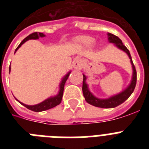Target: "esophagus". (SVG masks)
Wrapping results in <instances>:
<instances>
[{"label":"esophagus","mask_w":149,"mask_h":149,"mask_svg":"<svg viewBox=\"0 0 149 149\" xmlns=\"http://www.w3.org/2000/svg\"><path fill=\"white\" fill-rule=\"evenodd\" d=\"M83 66H84V61L81 59H77V60H74L73 63V67L75 69H78L81 70L82 69Z\"/></svg>","instance_id":"obj_1"}]
</instances>
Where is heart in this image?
I'll use <instances>...</instances> for the list:
<instances>
[{
	"instance_id": "1",
	"label": "heart",
	"mask_w": 149,
	"mask_h": 149,
	"mask_svg": "<svg viewBox=\"0 0 149 149\" xmlns=\"http://www.w3.org/2000/svg\"><path fill=\"white\" fill-rule=\"evenodd\" d=\"M79 43L84 47L89 48L93 46L95 43V39L90 36H84L79 40Z\"/></svg>"
}]
</instances>
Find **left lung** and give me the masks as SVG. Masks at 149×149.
I'll list each match as a JSON object with an SVG mask.
<instances>
[{
	"mask_svg": "<svg viewBox=\"0 0 149 149\" xmlns=\"http://www.w3.org/2000/svg\"><path fill=\"white\" fill-rule=\"evenodd\" d=\"M107 36H108L109 42L113 43L116 48L122 50V51H124L125 53L127 54L129 59H130V61H131V65H132L133 74L131 83H130L128 86L126 87V89L122 90L121 93H118V94L116 95H114L110 96V97H109V98H97V97H95L93 93H91L90 90H89V86H88V84H86V82L87 77H86V76L85 75V74H83L84 80H83L82 90L83 94H84V98H85V100H86V102L89 103V104L93 105V106L97 107H101V108H113V107L119 106L121 104L125 102V101L130 97V95L133 93L136 84V68H135V66H134V63H133L131 54L129 52L128 49L126 48L125 46L124 45L122 40H121L118 36L113 35V34L110 33H107Z\"/></svg>",
	"mask_w": 149,
	"mask_h": 149,
	"instance_id": "obj_1",
	"label": "left lung"
}]
</instances>
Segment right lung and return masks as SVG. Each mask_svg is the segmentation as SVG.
Wrapping results in <instances>:
<instances>
[{
    "label": "right lung",
    "instance_id": "right-lung-1",
    "mask_svg": "<svg viewBox=\"0 0 149 149\" xmlns=\"http://www.w3.org/2000/svg\"><path fill=\"white\" fill-rule=\"evenodd\" d=\"M45 35L44 33H42L36 32V33H33L32 34H30V35L24 39L22 42L19 44V45L17 47V48L15 51V53L18 51V48H20L21 46H22L24 43L26 42L27 41L30 40V39H38L39 38L45 37ZM10 71H11V67L10 66L9 72H10ZM70 73H71V71H69V72H68V73H67L63 77V79H62L61 82H60V86H59L60 89H59V92L58 93H57V95H56L55 96H51V97L47 98V99H45V101H43L42 102H41V103L37 104H35V105H27V104H25L22 103V102H21V101H19L15 98L21 104H22L23 106L27 107V108L29 109V110H32V111H34V112H42V111H45V110H49V109L51 108H53V107L57 106V105H59L60 103H61L62 98H63V90H64V86H65V82H66L67 79H68Z\"/></svg>",
    "mask_w": 149,
    "mask_h": 149
}]
</instances>
